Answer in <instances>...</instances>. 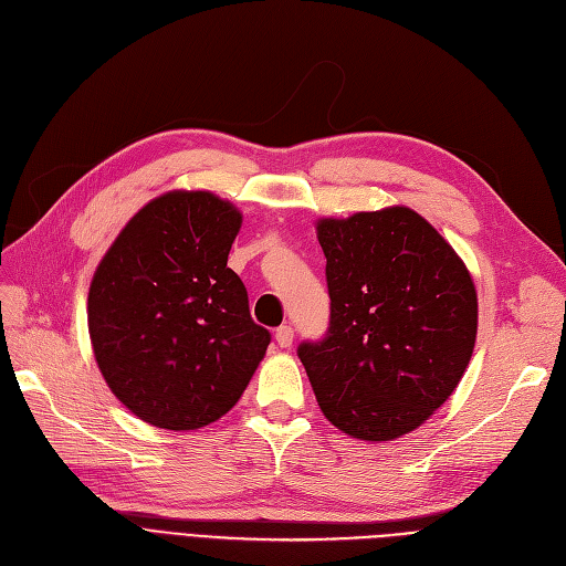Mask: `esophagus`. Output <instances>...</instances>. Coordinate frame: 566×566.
<instances>
[{
  "label": "esophagus",
  "mask_w": 566,
  "mask_h": 566,
  "mask_svg": "<svg viewBox=\"0 0 566 566\" xmlns=\"http://www.w3.org/2000/svg\"><path fill=\"white\" fill-rule=\"evenodd\" d=\"M275 340H277V345L280 348H289L291 343H294V329H291L289 324H284V326H280V329L275 332Z\"/></svg>",
  "instance_id": "1"
}]
</instances>
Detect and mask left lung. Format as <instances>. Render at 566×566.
<instances>
[{
	"instance_id": "left-lung-1",
	"label": "left lung",
	"mask_w": 566,
	"mask_h": 566,
	"mask_svg": "<svg viewBox=\"0 0 566 566\" xmlns=\"http://www.w3.org/2000/svg\"><path fill=\"white\" fill-rule=\"evenodd\" d=\"M332 313L298 357L322 413L357 440L411 432L459 386L478 336V294L463 261L407 207L324 218Z\"/></svg>"
}]
</instances>
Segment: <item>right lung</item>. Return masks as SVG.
Returning <instances> with one entry per match:
<instances>
[{
	"label": "right lung",
	"instance_id": "add662e5",
	"mask_svg": "<svg viewBox=\"0 0 566 566\" xmlns=\"http://www.w3.org/2000/svg\"><path fill=\"white\" fill-rule=\"evenodd\" d=\"M242 213L211 192L145 205L88 289V334L107 386L145 423L195 430L230 411L270 332L228 268Z\"/></svg>",
	"mask_w": 566,
	"mask_h": 566
}]
</instances>
